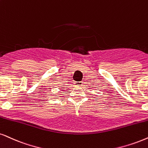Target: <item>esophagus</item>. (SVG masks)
Instances as JSON below:
<instances>
[{
  "mask_svg": "<svg viewBox=\"0 0 148 148\" xmlns=\"http://www.w3.org/2000/svg\"><path fill=\"white\" fill-rule=\"evenodd\" d=\"M82 85H83V83L82 82H75L74 83V85L76 86V87H81Z\"/></svg>",
  "mask_w": 148,
  "mask_h": 148,
  "instance_id": "1",
  "label": "esophagus"
}]
</instances>
